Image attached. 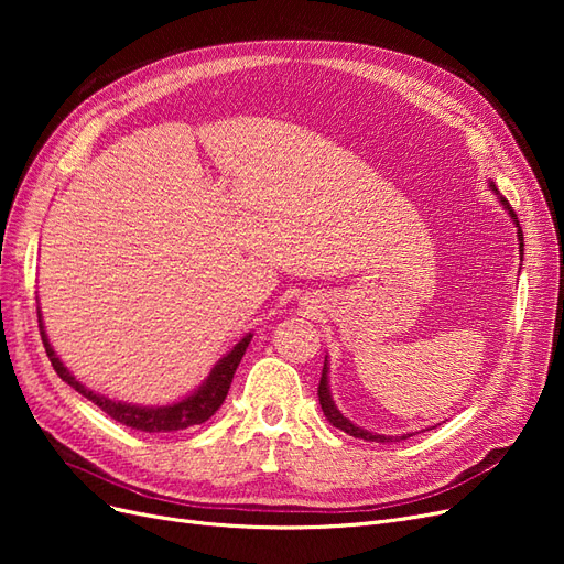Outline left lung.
I'll use <instances>...</instances> for the list:
<instances>
[{"instance_id":"obj_1","label":"left lung","mask_w":564,"mask_h":564,"mask_svg":"<svg viewBox=\"0 0 564 564\" xmlns=\"http://www.w3.org/2000/svg\"><path fill=\"white\" fill-rule=\"evenodd\" d=\"M489 187H491V193H497V197H499V202H501V207L508 212L510 220H513L516 228H518V242H520V261H522L524 240H522V228H520L518 214L513 212V207H510L508 199H506V197H503V195L497 191V185H494L491 181H489ZM317 395H319L322 412H324V416H327V421L334 425V429L344 431V433H348V435H352V437H360V440H367V442H379V445H386V442H400V440H406V437H412V435H414V433H404V435H379V433H371V431H365V429H360V425L352 423L350 419H346L344 414H340V412H338V406L334 404L332 390H329V360H327V357H324V367H322V379H319ZM433 429H435V425H433Z\"/></svg>"}]
</instances>
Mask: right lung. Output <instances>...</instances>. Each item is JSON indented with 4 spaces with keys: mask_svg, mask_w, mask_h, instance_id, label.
Wrapping results in <instances>:
<instances>
[{
    "mask_svg": "<svg viewBox=\"0 0 564 564\" xmlns=\"http://www.w3.org/2000/svg\"><path fill=\"white\" fill-rule=\"evenodd\" d=\"M37 317H40V334L44 340L46 355H48L51 365H54L58 377L67 386H73L79 395H84L96 406L104 409V412L110 419H115L117 423H122V425H127V429H133V431H143V433H176V431L191 429V425H199L204 421H209L218 412L220 404H224L228 390H230V383H232V377L237 371V365L242 362L249 340L253 338V334L249 332L247 336L237 340L232 350H228L224 357H220V360L214 365V369L209 371V377L204 379L191 392V395H185L183 400L172 402V404L145 406V404H131V402H122V400H110L106 395H100V392L89 390L82 381H77L75 373L61 362V357L56 355L54 346H51L40 308H37Z\"/></svg>",
    "mask_w": 564,
    "mask_h": 564,
    "instance_id": "obj_1",
    "label": "right lung"
}]
</instances>
